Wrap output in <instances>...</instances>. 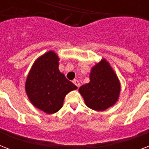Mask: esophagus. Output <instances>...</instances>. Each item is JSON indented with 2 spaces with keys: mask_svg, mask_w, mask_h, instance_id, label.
Returning a JSON list of instances; mask_svg holds the SVG:
<instances>
[{
  "mask_svg": "<svg viewBox=\"0 0 149 149\" xmlns=\"http://www.w3.org/2000/svg\"><path fill=\"white\" fill-rule=\"evenodd\" d=\"M72 83H73V84H74L75 85L78 87V88H79V86H80V84H79V82L78 79H73V80H72Z\"/></svg>",
  "mask_w": 149,
  "mask_h": 149,
  "instance_id": "34e87169",
  "label": "esophagus"
}]
</instances>
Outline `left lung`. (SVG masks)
<instances>
[{
    "label": "left lung",
    "mask_w": 149,
    "mask_h": 149,
    "mask_svg": "<svg viewBox=\"0 0 149 149\" xmlns=\"http://www.w3.org/2000/svg\"><path fill=\"white\" fill-rule=\"evenodd\" d=\"M90 83L79 88L85 104L94 111H105L118 99L120 85L109 63L101 59L91 70Z\"/></svg>",
    "instance_id": "8db88e82"
}]
</instances>
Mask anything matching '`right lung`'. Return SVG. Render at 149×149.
<instances>
[{
	"label": "right lung",
	"mask_w": 149,
	"mask_h": 149,
	"mask_svg": "<svg viewBox=\"0 0 149 149\" xmlns=\"http://www.w3.org/2000/svg\"><path fill=\"white\" fill-rule=\"evenodd\" d=\"M58 57L49 51L37 58L29 72L25 91L34 106L46 113L59 111L65 95L77 90L58 70Z\"/></svg>",
	"instance_id": "add662e5"
}]
</instances>
